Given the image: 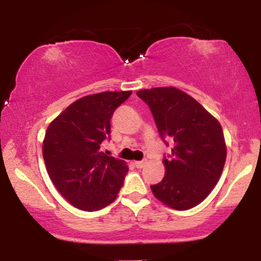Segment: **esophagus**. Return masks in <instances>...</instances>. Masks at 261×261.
<instances>
[{
	"mask_svg": "<svg viewBox=\"0 0 261 261\" xmlns=\"http://www.w3.org/2000/svg\"><path fill=\"white\" fill-rule=\"evenodd\" d=\"M146 163H147V162H146V161H136V162H135V163H134V166L136 167V168L140 169V168H143Z\"/></svg>",
	"mask_w": 261,
	"mask_h": 261,
	"instance_id": "1",
	"label": "esophagus"
}]
</instances>
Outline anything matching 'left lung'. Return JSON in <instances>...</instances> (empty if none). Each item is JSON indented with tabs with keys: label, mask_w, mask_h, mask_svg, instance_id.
I'll return each instance as SVG.
<instances>
[{
	"label": "left lung",
	"mask_w": 261,
	"mask_h": 261,
	"mask_svg": "<svg viewBox=\"0 0 261 261\" xmlns=\"http://www.w3.org/2000/svg\"><path fill=\"white\" fill-rule=\"evenodd\" d=\"M151 109L162 140H172V154L163 158L166 175L151 185L153 195L184 211L199 205L217 184L226 162L222 127L199 101L174 87L136 93Z\"/></svg>",
	"instance_id": "left-lung-1"
}]
</instances>
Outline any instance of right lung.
Returning a JSON list of instances; mask_svg holds the SVG:
<instances>
[{"instance_id": "add662e5", "label": "right lung", "mask_w": 261, "mask_h": 261, "mask_svg": "<svg viewBox=\"0 0 261 261\" xmlns=\"http://www.w3.org/2000/svg\"><path fill=\"white\" fill-rule=\"evenodd\" d=\"M133 91L101 92L73 101L50 122L43 157L50 179L74 207L98 211L110 205L124 184L126 162L100 152L110 119Z\"/></svg>"}]
</instances>
